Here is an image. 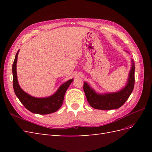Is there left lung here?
<instances>
[{
  "label": "left lung",
  "instance_id": "8db88e82",
  "mask_svg": "<svg viewBox=\"0 0 152 152\" xmlns=\"http://www.w3.org/2000/svg\"><path fill=\"white\" fill-rule=\"evenodd\" d=\"M130 71L127 86L121 91L115 93H110L104 95L98 94L92 89L86 82L84 84V91L87 102L92 107L98 110L117 109L126 103L129 97L134 86V70L135 66L133 61Z\"/></svg>",
  "mask_w": 152,
  "mask_h": 152
}]
</instances>
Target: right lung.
Here are the masks:
<instances>
[{
	"label": "right lung",
	"instance_id": "1",
	"mask_svg": "<svg viewBox=\"0 0 152 152\" xmlns=\"http://www.w3.org/2000/svg\"><path fill=\"white\" fill-rule=\"evenodd\" d=\"M18 53L19 50L16 54L15 61L12 64L13 88L16 96L20 99L21 103L24 105V107L32 113L45 115L56 112L61 107L66 91L72 82L73 79H70L62 84L56 93L50 97L46 98L32 97L25 93L18 84L16 74V63Z\"/></svg>",
	"mask_w": 152,
	"mask_h": 152
}]
</instances>
